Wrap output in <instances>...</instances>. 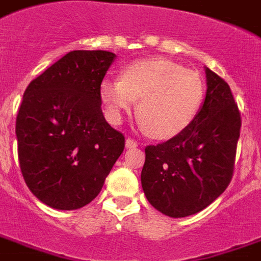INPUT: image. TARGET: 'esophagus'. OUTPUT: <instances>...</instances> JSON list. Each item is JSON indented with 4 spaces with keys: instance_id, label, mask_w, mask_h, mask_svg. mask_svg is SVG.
<instances>
[{
    "instance_id": "esophagus-1",
    "label": "esophagus",
    "mask_w": 261,
    "mask_h": 261,
    "mask_svg": "<svg viewBox=\"0 0 261 261\" xmlns=\"http://www.w3.org/2000/svg\"><path fill=\"white\" fill-rule=\"evenodd\" d=\"M136 146H138V144H137L136 141L133 140V138H127V140H125V148H127V149L136 148Z\"/></svg>"
}]
</instances>
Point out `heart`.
Here are the masks:
<instances>
[{
	"instance_id": "1",
	"label": "heart",
	"mask_w": 261,
	"mask_h": 261,
	"mask_svg": "<svg viewBox=\"0 0 261 261\" xmlns=\"http://www.w3.org/2000/svg\"><path fill=\"white\" fill-rule=\"evenodd\" d=\"M203 94L196 71L163 58L134 62L121 70L120 80L101 83V98L112 120L119 123L138 101L141 128L160 140L177 136L192 123Z\"/></svg>"
}]
</instances>
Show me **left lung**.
<instances>
[{
    "label": "left lung",
    "mask_w": 261,
    "mask_h": 261,
    "mask_svg": "<svg viewBox=\"0 0 261 261\" xmlns=\"http://www.w3.org/2000/svg\"><path fill=\"white\" fill-rule=\"evenodd\" d=\"M206 98L184 131L145 148L141 184L146 199L169 217L207 207L232 178L241 113L229 86L209 67Z\"/></svg>",
    "instance_id": "left-lung-1"
}]
</instances>
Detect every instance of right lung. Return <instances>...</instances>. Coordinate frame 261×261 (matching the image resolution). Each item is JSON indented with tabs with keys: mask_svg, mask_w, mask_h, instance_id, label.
I'll return each instance as SVG.
<instances>
[{
	"mask_svg": "<svg viewBox=\"0 0 261 261\" xmlns=\"http://www.w3.org/2000/svg\"><path fill=\"white\" fill-rule=\"evenodd\" d=\"M115 58L71 51L23 94L16 117L20 170L32 194L52 209L76 210L95 199L124 149V136L101 109V83Z\"/></svg>",
	"mask_w": 261,
	"mask_h": 261,
	"instance_id": "right-lung-1",
	"label": "right lung"
}]
</instances>
